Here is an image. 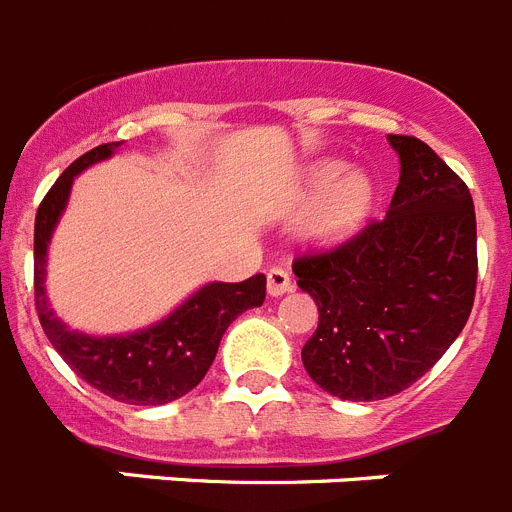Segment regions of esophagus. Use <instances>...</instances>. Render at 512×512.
<instances>
[{
  "mask_svg": "<svg viewBox=\"0 0 512 512\" xmlns=\"http://www.w3.org/2000/svg\"><path fill=\"white\" fill-rule=\"evenodd\" d=\"M266 289H269L271 297H282L287 292H292V277H289V271L282 269V266H274L266 274Z\"/></svg>",
  "mask_w": 512,
  "mask_h": 512,
  "instance_id": "esophagus-1",
  "label": "esophagus"
}]
</instances>
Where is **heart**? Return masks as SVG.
<instances>
[{
	"label": "heart",
	"instance_id": "1",
	"mask_svg": "<svg viewBox=\"0 0 512 512\" xmlns=\"http://www.w3.org/2000/svg\"><path fill=\"white\" fill-rule=\"evenodd\" d=\"M307 192L318 200L305 220V238L318 246H333L361 228L374 205V184L364 171H351L346 161L328 158L310 171Z\"/></svg>",
	"mask_w": 512,
	"mask_h": 512
}]
</instances>
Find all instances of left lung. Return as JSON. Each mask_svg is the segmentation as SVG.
Listing matches in <instances>:
<instances>
[{
  "label": "left lung",
  "mask_w": 512,
  "mask_h": 512,
  "mask_svg": "<svg viewBox=\"0 0 512 512\" xmlns=\"http://www.w3.org/2000/svg\"><path fill=\"white\" fill-rule=\"evenodd\" d=\"M387 140L400 156V182L384 220L292 264L297 287L320 312L302 364L318 387L354 402L418 382L459 338L477 287L467 184L423 140Z\"/></svg>",
  "instance_id": "1"
}]
</instances>
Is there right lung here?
I'll list each match as a JSON object with an SVG mask.
<instances>
[{
	"label": "right lung",
	"instance_id": "1",
	"mask_svg": "<svg viewBox=\"0 0 512 512\" xmlns=\"http://www.w3.org/2000/svg\"><path fill=\"white\" fill-rule=\"evenodd\" d=\"M120 146L122 140L104 143L76 158L40 202L35 215V307L48 341L84 382L117 402L166 405L202 382L228 325L241 312L264 305L266 277L202 284L166 318L120 336H89L63 323L45 292L48 243L69 205L76 176L110 158Z\"/></svg>",
	"mask_w": 512,
	"mask_h": 512
}]
</instances>
